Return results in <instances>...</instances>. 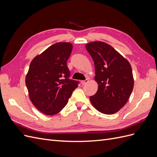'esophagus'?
<instances>
[{
  "label": "esophagus",
  "mask_w": 157,
  "mask_h": 157,
  "mask_svg": "<svg viewBox=\"0 0 157 157\" xmlns=\"http://www.w3.org/2000/svg\"><path fill=\"white\" fill-rule=\"evenodd\" d=\"M88 82H89V80H88V79H86L85 80H82V81H81V84H82V85H84V84H86Z\"/></svg>",
  "instance_id": "34e87169"
}]
</instances>
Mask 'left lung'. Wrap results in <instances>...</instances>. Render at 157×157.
<instances>
[{
    "instance_id": "1",
    "label": "left lung",
    "mask_w": 157,
    "mask_h": 157,
    "mask_svg": "<svg viewBox=\"0 0 157 157\" xmlns=\"http://www.w3.org/2000/svg\"><path fill=\"white\" fill-rule=\"evenodd\" d=\"M86 48L94 60V80L98 85L97 92L90 97V102L101 113H116L125 105L134 88L131 65L104 42H91Z\"/></svg>"
}]
</instances>
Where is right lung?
I'll return each instance as SVG.
<instances>
[{
	"mask_svg": "<svg viewBox=\"0 0 157 157\" xmlns=\"http://www.w3.org/2000/svg\"><path fill=\"white\" fill-rule=\"evenodd\" d=\"M73 50L70 42H57L35 57L26 75L30 100L41 113L54 115L67 105L78 81L69 78L67 66Z\"/></svg>",
	"mask_w": 157,
	"mask_h": 157,
	"instance_id": "add662e5",
	"label": "right lung"
}]
</instances>
